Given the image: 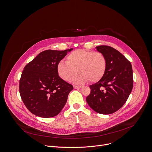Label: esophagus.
I'll use <instances>...</instances> for the list:
<instances>
[{
  "instance_id": "1",
  "label": "esophagus",
  "mask_w": 152,
  "mask_h": 152,
  "mask_svg": "<svg viewBox=\"0 0 152 152\" xmlns=\"http://www.w3.org/2000/svg\"><path fill=\"white\" fill-rule=\"evenodd\" d=\"M82 86H77V85H74V89H80L81 88Z\"/></svg>"
}]
</instances>
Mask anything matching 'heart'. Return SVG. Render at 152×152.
I'll list each match as a JSON object with an SVG mask.
<instances>
[{
	"instance_id": "1",
	"label": "heart",
	"mask_w": 152,
	"mask_h": 152,
	"mask_svg": "<svg viewBox=\"0 0 152 152\" xmlns=\"http://www.w3.org/2000/svg\"><path fill=\"white\" fill-rule=\"evenodd\" d=\"M106 68L107 60L103 53L85 49L74 50L67 56V61L61 60L57 65L58 75L65 81L71 80L78 69L80 73L72 79L77 84L98 81L104 75Z\"/></svg>"
}]
</instances>
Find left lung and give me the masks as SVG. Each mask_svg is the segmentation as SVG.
Returning <instances> with one entry per match:
<instances>
[{"label": "left lung", "mask_w": 152, "mask_h": 152, "mask_svg": "<svg viewBox=\"0 0 152 152\" xmlns=\"http://www.w3.org/2000/svg\"><path fill=\"white\" fill-rule=\"evenodd\" d=\"M107 60L103 77L90 85L86 102L92 109L101 114H111L126 102L133 88V71L130 62L118 50L102 45L96 47Z\"/></svg>", "instance_id": "1"}]
</instances>
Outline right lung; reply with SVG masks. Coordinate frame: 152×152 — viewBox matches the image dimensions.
Listing matches in <instances>:
<instances>
[{
  "label": "right lung",
  "mask_w": 152,
  "mask_h": 152,
  "mask_svg": "<svg viewBox=\"0 0 152 152\" xmlns=\"http://www.w3.org/2000/svg\"><path fill=\"white\" fill-rule=\"evenodd\" d=\"M72 49L44 50L24 67L19 92L24 104L34 115L55 116L66 103L73 86L58 76L57 65Z\"/></svg>",
  "instance_id": "right-lung-1"
}]
</instances>
